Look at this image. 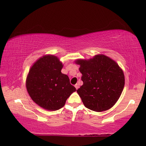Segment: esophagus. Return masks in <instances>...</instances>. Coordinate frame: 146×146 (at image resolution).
I'll return each instance as SVG.
<instances>
[{
	"label": "esophagus",
	"instance_id": "1",
	"mask_svg": "<svg viewBox=\"0 0 146 146\" xmlns=\"http://www.w3.org/2000/svg\"><path fill=\"white\" fill-rule=\"evenodd\" d=\"M75 88H76V89H77H77L79 88V84H75Z\"/></svg>",
	"mask_w": 146,
	"mask_h": 146
}]
</instances>
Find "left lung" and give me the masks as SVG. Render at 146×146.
Segmentation results:
<instances>
[{"label":"left lung","mask_w":146,"mask_h":146,"mask_svg":"<svg viewBox=\"0 0 146 146\" xmlns=\"http://www.w3.org/2000/svg\"><path fill=\"white\" fill-rule=\"evenodd\" d=\"M83 84L77 90L84 106L100 112L112 108L125 86V76L113 60L96 55L88 60H77Z\"/></svg>","instance_id":"1"}]
</instances>
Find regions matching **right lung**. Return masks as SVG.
<instances>
[{
  "label": "right lung",
  "mask_w": 146,
  "mask_h": 146,
  "mask_svg": "<svg viewBox=\"0 0 146 146\" xmlns=\"http://www.w3.org/2000/svg\"><path fill=\"white\" fill-rule=\"evenodd\" d=\"M62 64L54 56H45L35 63L26 80L31 99L41 108L56 111L64 107L75 86L68 76L61 72Z\"/></svg>",
  "instance_id": "add662e5"
}]
</instances>
